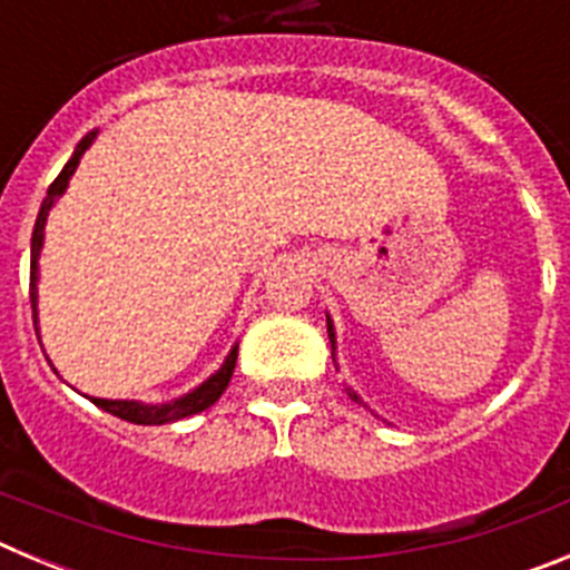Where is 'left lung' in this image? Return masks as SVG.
I'll return each mask as SVG.
<instances>
[{
  "label": "left lung",
  "instance_id": "1",
  "mask_svg": "<svg viewBox=\"0 0 570 570\" xmlns=\"http://www.w3.org/2000/svg\"><path fill=\"white\" fill-rule=\"evenodd\" d=\"M328 336H331V342H334V328H331V320H328ZM347 394H351V391H347ZM351 400H356V394H351Z\"/></svg>",
  "mask_w": 570,
  "mask_h": 570
}]
</instances>
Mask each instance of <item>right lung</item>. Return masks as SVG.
I'll use <instances>...</instances> for the list:
<instances>
[{"label": "right lung", "mask_w": 570, "mask_h": 570, "mask_svg": "<svg viewBox=\"0 0 570 570\" xmlns=\"http://www.w3.org/2000/svg\"><path fill=\"white\" fill-rule=\"evenodd\" d=\"M90 139H94V134L85 136L82 142L77 145V150H73V156L68 159V165L62 168V174H59L53 183H50L48 196H45L42 208H39L37 225H33V236H30V308H33V328H37V259H39V248H42L45 219H48V210H50V205H53V199H57V196L68 188L70 174L77 170L79 156L85 154V148L90 145ZM234 365H236V347L230 351V356L225 360V365L219 367V371H216V374L210 376L205 385H199L194 394L183 396V400L170 402V405H139V402L97 400V396H90V402H94L97 407H102V411H108V414L119 416V420L134 422V425H165V422L185 420V416L199 414V411H205V407L214 405V402L223 396L225 387H228L230 376H234Z\"/></svg>", "instance_id": "add662e5"}]
</instances>
